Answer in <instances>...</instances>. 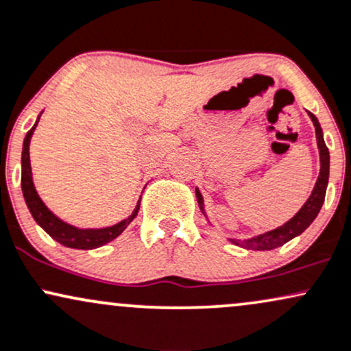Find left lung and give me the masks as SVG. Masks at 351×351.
<instances>
[{
    "label": "left lung",
    "instance_id": "left-lung-1",
    "mask_svg": "<svg viewBox=\"0 0 351 351\" xmlns=\"http://www.w3.org/2000/svg\"><path fill=\"white\" fill-rule=\"evenodd\" d=\"M308 117L314 121L315 126V134H317V144H319L320 151V174L317 179V184L312 191L308 200L304 204V207L291 218L287 223H284L279 228L271 230V232L259 234V237L250 238V240H232L237 246H241L245 250H256V251H266V250H274L278 246H282L284 243H287L292 238H295L300 234L304 230L307 228L312 221L315 220V217L319 215L320 208H322L324 200H325V192H327V184H328V172H330V154H328L327 146H325L322 128H320L319 119L315 118V114H312L308 111ZM197 193V202H199V207L204 212V199H202V193L199 189L195 191ZM205 213V212H204Z\"/></svg>",
    "mask_w": 351,
    "mask_h": 351
}]
</instances>
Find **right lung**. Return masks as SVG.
I'll use <instances>...</instances> for the list:
<instances>
[{"mask_svg":"<svg viewBox=\"0 0 351 351\" xmlns=\"http://www.w3.org/2000/svg\"><path fill=\"white\" fill-rule=\"evenodd\" d=\"M37 123L31 130L27 131L26 138H24L23 144V174H21V187H23V195L26 200L29 212L32 213L34 220L39 223L43 228L56 241H59L60 245L67 246V248H75V250H95L98 246L106 245L111 240L119 237L128 225L134 220V217L138 215L139 210V202L136 205L134 212L131 213L126 220L119 221V223L108 226V228H98V230H80L75 226L64 223L60 218H57L53 213L44 205V202L37 195L34 184H32V174H31V160H29V143H31V136L34 133Z\"/></svg>","mask_w":351,"mask_h":351,"instance_id":"add662e5","label":"right lung"}]
</instances>
